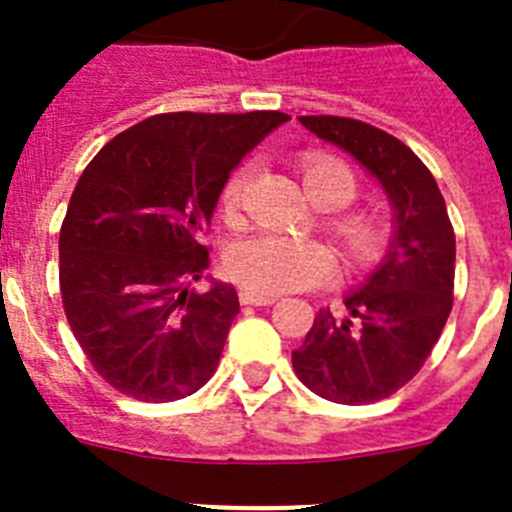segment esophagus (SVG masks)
Here are the masks:
<instances>
[{"label":"esophagus","mask_w":512,"mask_h":512,"mask_svg":"<svg viewBox=\"0 0 512 512\" xmlns=\"http://www.w3.org/2000/svg\"><path fill=\"white\" fill-rule=\"evenodd\" d=\"M277 301H280L277 295H261L253 293V290H240V303L243 306H272Z\"/></svg>","instance_id":"obj_1"}]
</instances>
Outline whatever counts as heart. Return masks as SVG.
Masks as SVG:
<instances>
[{
    "label": "heart",
    "mask_w": 512,
    "mask_h": 512,
    "mask_svg": "<svg viewBox=\"0 0 512 512\" xmlns=\"http://www.w3.org/2000/svg\"><path fill=\"white\" fill-rule=\"evenodd\" d=\"M253 167H240L225 185V209H238ZM303 183L316 204L340 209L358 193V177L348 164L329 154H308L303 159ZM337 235L353 261H371L382 251L384 232L377 217L366 211H348L337 219ZM232 280L261 295L293 293L324 285L335 274V253L319 240L290 238L282 232H256L238 240L227 253Z\"/></svg>",
    "instance_id": "b5f03b06"
}]
</instances>
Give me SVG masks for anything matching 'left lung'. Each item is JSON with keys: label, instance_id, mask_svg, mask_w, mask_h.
Listing matches in <instances>:
<instances>
[{"label": "left lung", "instance_id": "obj_1", "mask_svg": "<svg viewBox=\"0 0 512 512\" xmlns=\"http://www.w3.org/2000/svg\"><path fill=\"white\" fill-rule=\"evenodd\" d=\"M298 120L377 180L390 201L392 238L382 261L345 295L348 314L319 308L293 350L295 374L332 403H374L411 382L442 335L453 308L455 232L437 180L395 135L332 114Z\"/></svg>", "mask_w": 512, "mask_h": 512}]
</instances>
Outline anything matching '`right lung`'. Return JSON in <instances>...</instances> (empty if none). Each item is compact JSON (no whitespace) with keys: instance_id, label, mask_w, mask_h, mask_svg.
Here are the masks:
<instances>
[{"instance_id":"obj_1","label":"right lung","mask_w":512,"mask_h":512,"mask_svg":"<svg viewBox=\"0 0 512 512\" xmlns=\"http://www.w3.org/2000/svg\"><path fill=\"white\" fill-rule=\"evenodd\" d=\"M285 112L154 114L91 159L59 230V290L75 340L114 390L172 403L217 369L238 293L209 277L198 235L230 172Z\"/></svg>"}]
</instances>
